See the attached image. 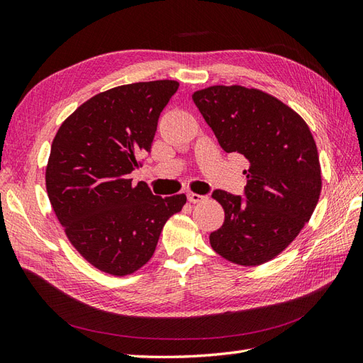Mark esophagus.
Listing matches in <instances>:
<instances>
[{
    "instance_id": "esophagus-1",
    "label": "esophagus",
    "mask_w": 363,
    "mask_h": 363,
    "mask_svg": "<svg viewBox=\"0 0 363 363\" xmlns=\"http://www.w3.org/2000/svg\"><path fill=\"white\" fill-rule=\"evenodd\" d=\"M187 199L191 203H198V202H203L207 199V196H203V194H198V193H187Z\"/></svg>"
}]
</instances>
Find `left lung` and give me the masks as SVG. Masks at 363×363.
I'll use <instances>...</instances> for the list:
<instances>
[{
  "label": "left lung",
  "instance_id": "8db88e82",
  "mask_svg": "<svg viewBox=\"0 0 363 363\" xmlns=\"http://www.w3.org/2000/svg\"><path fill=\"white\" fill-rule=\"evenodd\" d=\"M193 101L227 153L248 161L245 199L215 190L225 211L210 235L227 261L255 267L290 245L318 206L322 176L318 148L305 121L282 101L257 89L211 86Z\"/></svg>",
  "mask_w": 363,
  "mask_h": 363
}]
</instances>
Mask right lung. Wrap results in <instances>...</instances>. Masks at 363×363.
I'll use <instances>...</instances> for the list:
<instances>
[{"instance_id": "right-lung-1", "label": "right lung", "mask_w": 363, "mask_h": 363, "mask_svg": "<svg viewBox=\"0 0 363 363\" xmlns=\"http://www.w3.org/2000/svg\"><path fill=\"white\" fill-rule=\"evenodd\" d=\"M178 87L162 79L98 93L53 139L45 169L50 203L72 245L101 272L125 276L145 265L164 224L187 201L155 196L128 176L150 152L157 119Z\"/></svg>"}]
</instances>
